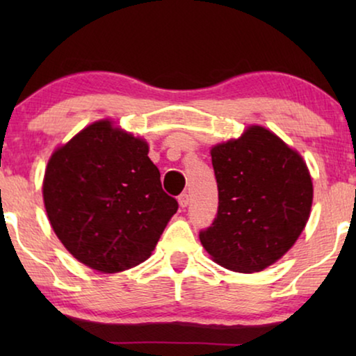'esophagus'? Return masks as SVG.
Returning <instances> with one entry per match:
<instances>
[{
	"instance_id": "1",
	"label": "esophagus",
	"mask_w": 356,
	"mask_h": 356,
	"mask_svg": "<svg viewBox=\"0 0 356 356\" xmlns=\"http://www.w3.org/2000/svg\"><path fill=\"white\" fill-rule=\"evenodd\" d=\"M178 202H179V206H181V207H188L189 206V194L188 193L179 194Z\"/></svg>"
}]
</instances>
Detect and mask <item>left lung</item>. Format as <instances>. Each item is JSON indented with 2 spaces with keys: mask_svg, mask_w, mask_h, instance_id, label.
<instances>
[{
  "mask_svg": "<svg viewBox=\"0 0 356 356\" xmlns=\"http://www.w3.org/2000/svg\"><path fill=\"white\" fill-rule=\"evenodd\" d=\"M218 209L199 240L213 261L235 272H259L293 246L308 222L313 183L284 140L251 126L212 149Z\"/></svg>",
  "mask_w": 356,
  "mask_h": 356,
  "instance_id": "8db88e82",
  "label": "left lung"
}]
</instances>
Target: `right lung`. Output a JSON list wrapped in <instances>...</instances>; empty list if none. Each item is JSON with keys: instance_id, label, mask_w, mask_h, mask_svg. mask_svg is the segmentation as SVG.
I'll use <instances>...</instances> for the list:
<instances>
[{"instance_id": "obj_1", "label": "right lung", "mask_w": 356, "mask_h": 356, "mask_svg": "<svg viewBox=\"0 0 356 356\" xmlns=\"http://www.w3.org/2000/svg\"><path fill=\"white\" fill-rule=\"evenodd\" d=\"M147 152L143 139L104 120L51 155L45 209L56 236L82 264L108 274L140 264L178 211Z\"/></svg>"}]
</instances>
